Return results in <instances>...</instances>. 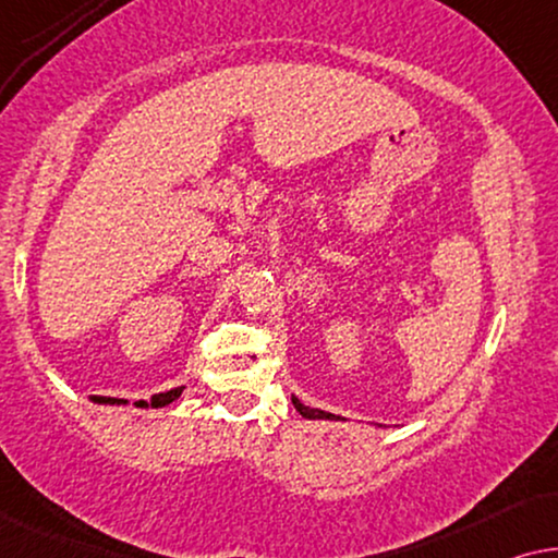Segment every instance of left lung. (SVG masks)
<instances>
[{"label": "left lung", "instance_id": "obj_1", "mask_svg": "<svg viewBox=\"0 0 558 558\" xmlns=\"http://www.w3.org/2000/svg\"><path fill=\"white\" fill-rule=\"evenodd\" d=\"M293 407L303 414V417H308V420H341V417H336V414H331V412L316 410V407H305L301 399H295V397H293Z\"/></svg>", "mask_w": 558, "mask_h": 558}]
</instances>
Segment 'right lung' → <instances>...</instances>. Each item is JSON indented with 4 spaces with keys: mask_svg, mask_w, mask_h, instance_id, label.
Here are the masks:
<instances>
[{
    "mask_svg": "<svg viewBox=\"0 0 558 558\" xmlns=\"http://www.w3.org/2000/svg\"><path fill=\"white\" fill-rule=\"evenodd\" d=\"M182 391H184V387L161 391V395L151 397V402H144V399H141V402H136V407H167V404L174 402V399L182 397ZM90 399H93V402H98V404H129L125 399H116V397H90Z\"/></svg>",
    "mask_w": 558,
    "mask_h": 558,
    "instance_id": "obj_1",
    "label": "right lung"
}]
</instances>
